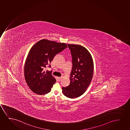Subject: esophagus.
<instances>
[{"instance_id": "obj_1", "label": "esophagus", "mask_w": 130, "mask_h": 130, "mask_svg": "<svg viewBox=\"0 0 130 130\" xmlns=\"http://www.w3.org/2000/svg\"><path fill=\"white\" fill-rule=\"evenodd\" d=\"M58 80H59V81L61 80V79H62V77H58Z\"/></svg>"}]
</instances>
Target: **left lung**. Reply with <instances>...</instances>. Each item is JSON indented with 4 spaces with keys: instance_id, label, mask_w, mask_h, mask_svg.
<instances>
[{
    "instance_id": "1",
    "label": "left lung",
    "mask_w": 130,
    "mask_h": 130,
    "mask_svg": "<svg viewBox=\"0 0 130 130\" xmlns=\"http://www.w3.org/2000/svg\"><path fill=\"white\" fill-rule=\"evenodd\" d=\"M72 57V67L69 86L62 87L63 94L73 99L85 92L92 80L94 63L92 56L86 48L81 45L68 44Z\"/></svg>"
}]
</instances>
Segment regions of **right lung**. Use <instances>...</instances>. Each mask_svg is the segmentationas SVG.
Instances as JSON below:
<instances>
[{
	"label": "right lung",
	"instance_id": "obj_1",
	"mask_svg": "<svg viewBox=\"0 0 130 130\" xmlns=\"http://www.w3.org/2000/svg\"><path fill=\"white\" fill-rule=\"evenodd\" d=\"M68 47L64 43L43 39L38 41L30 50L24 68L27 84L32 92L39 95L47 94L56 82L50 71L45 72V68L51 67V61L58 53Z\"/></svg>",
	"mask_w": 130,
	"mask_h": 130
}]
</instances>
